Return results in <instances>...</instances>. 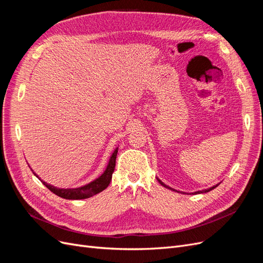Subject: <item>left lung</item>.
<instances>
[{"instance_id": "left-lung-1", "label": "left lung", "mask_w": 263, "mask_h": 263, "mask_svg": "<svg viewBox=\"0 0 263 263\" xmlns=\"http://www.w3.org/2000/svg\"><path fill=\"white\" fill-rule=\"evenodd\" d=\"M157 180L159 181V183H160V184L162 185V186H164V187H166V189H169V190H172V191H176V192H180V191H177V190H174V189H172V187H170V186H168V185H165L164 183L160 180V179H158L157 178ZM219 185V183L218 184H216V185H213L212 187H210V189H206V190H201V191H196V192H194V193H192V194H201V193H208V192H210V191H212V190H214L215 187L216 186H218ZM181 193H183V192H181Z\"/></svg>"}]
</instances>
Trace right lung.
<instances>
[{
  "label": "right lung",
  "mask_w": 263,
  "mask_h": 263,
  "mask_svg": "<svg viewBox=\"0 0 263 263\" xmlns=\"http://www.w3.org/2000/svg\"><path fill=\"white\" fill-rule=\"evenodd\" d=\"M117 151H118V147L113 151L112 156H110L105 171L103 172L99 178L91 181L90 183H87V184H85L83 186L72 187V189H60V187L53 186V185L49 184V183L43 181L33 170L31 171H33L35 176L43 182V184L47 189H49L51 192L54 193L55 195H58L62 198H66V200H83V198H89L95 194L102 192V191H104L108 186L110 180H112V174L115 169Z\"/></svg>",
  "instance_id": "obj_1"
}]
</instances>
